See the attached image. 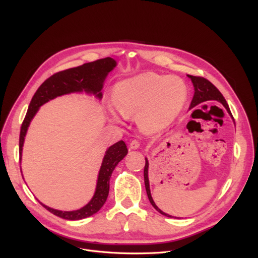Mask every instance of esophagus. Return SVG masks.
<instances>
[{
	"mask_svg": "<svg viewBox=\"0 0 258 258\" xmlns=\"http://www.w3.org/2000/svg\"><path fill=\"white\" fill-rule=\"evenodd\" d=\"M139 146H140V142L138 140H133L130 143V147L132 148V150H137V148H139Z\"/></svg>",
	"mask_w": 258,
	"mask_h": 258,
	"instance_id": "obj_1",
	"label": "esophagus"
}]
</instances>
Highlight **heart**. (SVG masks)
Wrapping results in <instances>:
<instances>
[{
  "label": "heart",
  "mask_w": 258,
  "mask_h": 258,
  "mask_svg": "<svg viewBox=\"0 0 258 258\" xmlns=\"http://www.w3.org/2000/svg\"><path fill=\"white\" fill-rule=\"evenodd\" d=\"M187 100V87L177 76L144 73L118 83L113 102L123 117L137 116L146 132L166 126L179 115Z\"/></svg>",
  "instance_id": "1"
}]
</instances>
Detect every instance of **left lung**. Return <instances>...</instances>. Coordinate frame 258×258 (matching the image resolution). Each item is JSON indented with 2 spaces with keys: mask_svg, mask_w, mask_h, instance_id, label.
Returning a JSON list of instances; mask_svg holds the SVG:
<instances>
[{
  "mask_svg": "<svg viewBox=\"0 0 258 258\" xmlns=\"http://www.w3.org/2000/svg\"><path fill=\"white\" fill-rule=\"evenodd\" d=\"M188 77L191 79L192 84L195 86V95H194L192 101L190 103V108H192L194 106H196V105H198V104H200L202 102H204V101L216 100V101L221 102L227 108L228 113L231 115V112H230L229 105H228L226 99L224 98V96L222 95V93L218 89H216L208 79L202 77V76H192V75H188ZM144 183H145V189H146V194H147L148 200H150L153 207L158 212H160L161 214L166 215V216H168V218H172L171 215H168V214L164 213L163 211H161L157 207V205L155 204V202H154V200L152 198L151 190H150V182H148V161H147V159H145V166H144Z\"/></svg>",
  "mask_w": 258,
  "mask_h": 258,
  "instance_id": "1",
  "label": "left lung"
}]
</instances>
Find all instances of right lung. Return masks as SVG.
I'll use <instances>...</instances> for the list:
<instances>
[{"label":"right lung","instance_id":"add662e5","mask_svg":"<svg viewBox=\"0 0 258 258\" xmlns=\"http://www.w3.org/2000/svg\"><path fill=\"white\" fill-rule=\"evenodd\" d=\"M115 66L116 61L113 58L105 57L57 72L46 79L33 95L28 111H27L21 126L20 160L22 158V150L27 130H28L30 122L40 105H43L53 98L60 96V95L81 91L93 93L98 98H101L103 81L107 73L112 71ZM126 154L127 147L122 140L112 145L106 151L98 174L96 191H95V195L89 202V204H87L85 207L75 211H59L52 209L42 204V203L40 204L54 215L59 216V218L64 220L78 221L95 214L100 210L107 199L108 190H110V178L113 170L119 162L126 156Z\"/></svg>","mask_w":258,"mask_h":258}]
</instances>
